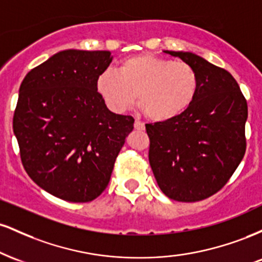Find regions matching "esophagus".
Returning <instances> with one entry per match:
<instances>
[{"instance_id":"34e87169","label":"esophagus","mask_w":262,"mask_h":262,"mask_svg":"<svg viewBox=\"0 0 262 262\" xmlns=\"http://www.w3.org/2000/svg\"><path fill=\"white\" fill-rule=\"evenodd\" d=\"M134 128L137 129V130H144V129H145V124L141 121H139V119H135Z\"/></svg>"}]
</instances>
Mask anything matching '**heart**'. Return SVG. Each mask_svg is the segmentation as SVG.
<instances>
[{"label": "heart", "instance_id": "obj_1", "mask_svg": "<svg viewBox=\"0 0 262 262\" xmlns=\"http://www.w3.org/2000/svg\"><path fill=\"white\" fill-rule=\"evenodd\" d=\"M96 87L113 112H124L137 98L146 117L164 122L191 106L198 90V75L187 62L137 54L123 59L117 73H102Z\"/></svg>", "mask_w": 262, "mask_h": 262}]
</instances>
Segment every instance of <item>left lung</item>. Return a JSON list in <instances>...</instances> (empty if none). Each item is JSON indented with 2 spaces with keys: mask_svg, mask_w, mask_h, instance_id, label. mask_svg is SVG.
Returning <instances> with one entry per match:
<instances>
[{
  "mask_svg": "<svg viewBox=\"0 0 262 262\" xmlns=\"http://www.w3.org/2000/svg\"><path fill=\"white\" fill-rule=\"evenodd\" d=\"M165 53L197 71L198 90L180 116L146 123L149 162L167 197L197 202L221 191L244 158L248 103L227 70L196 54Z\"/></svg>",
  "mask_w": 262,
  "mask_h": 262,
  "instance_id": "1",
  "label": "left lung"
}]
</instances>
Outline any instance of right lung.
I'll return each instance as SVG.
<instances>
[{"mask_svg": "<svg viewBox=\"0 0 262 262\" xmlns=\"http://www.w3.org/2000/svg\"><path fill=\"white\" fill-rule=\"evenodd\" d=\"M106 50L60 52L23 79L13 114L23 167L39 187L69 202H91L106 189L132 116L108 110L96 81Z\"/></svg>", "mask_w": 262, "mask_h": 262, "instance_id": "right-lung-1", "label": "right lung"}]
</instances>
